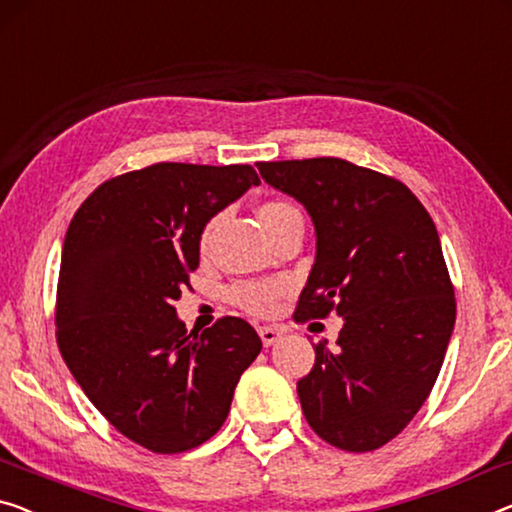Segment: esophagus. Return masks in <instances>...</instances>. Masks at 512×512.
<instances>
[{
  "label": "esophagus",
  "instance_id": "1",
  "mask_svg": "<svg viewBox=\"0 0 512 512\" xmlns=\"http://www.w3.org/2000/svg\"><path fill=\"white\" fill-rule=\"evenodd\" d=\"M257 333H259V338H262V345H264V347H271L273 342H278L280 335H282V333L276 329V326H259Z\"/></svg>",
  "mask_w": 512,
  "mask_h": 512
}]
</instances>
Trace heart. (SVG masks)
<instances>
[{
  "instance_id": "obj_1",
  "label": "heart",
  "mask_w": 512,
  "mask_h": 512,
  "mask_svg": "<svg viewBox=\"0 0 512 512\" xmlns=\"http://www.w3.org/2000/svg\"><path fill=\"white\" fill-rule=\"evenodd\" d=\"M299 216L294 204H289L285 200H266L257 207V220L259 225L264 227L266 234H271L278 225L285 223L287 218ZM213 227H216V218L209 220L207 225L202 227L200 234V248L207 250ZM287 285L282 280H264V282H239L230 289V299L236 305V308L246 310L248 315L255 317H269L276 312L278 301L285 296Z\"/></svg>"
}]
</instances>
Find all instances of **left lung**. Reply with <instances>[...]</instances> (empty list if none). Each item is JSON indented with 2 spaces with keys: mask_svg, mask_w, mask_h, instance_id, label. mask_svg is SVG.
Here are the masks:
<instances>
[{
  "mask_svg": "<svg viewBox=\"0 0 512 512\" xmlns=\"http://www.w3.org/2000/svg\"><path fill=\"white\" fill-rule=\"evenodd\" d=\"M299 200L317 257L294 319H345L335 349L315 345L299 379L308 425L347 453L377 451L430 395L455 324V289L437 227L402 181L342 158L257 163Z\"/></svg>",
  "mask_w": 512,
  "mask_h": 512,
  "instance_id": "1",
  "label": "left lung"
}]
</instances>
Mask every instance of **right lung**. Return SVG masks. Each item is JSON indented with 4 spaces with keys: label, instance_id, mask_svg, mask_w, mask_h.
I'll return each mask as SVG.
<instances>
[{
    "label": "right lung",
    "instance_id": "right-lung-1",
    "mask_svg": "<svg viewBox=\"0 0 512 512\" xmlns=\"http://www.w3.org/2000/svg\"><path fill=\"white\" fill-rule=\"evenodd\" d=\"M257 183L250 165L154 163L103 181L68 225L61 358L114 430L151 453L211 439L262 349L241 317L188 333L174 308L200 264L202 227Z\"/></svg>",
    "mask_w": 512,
    "mask_h": 512
}]
</instances>
